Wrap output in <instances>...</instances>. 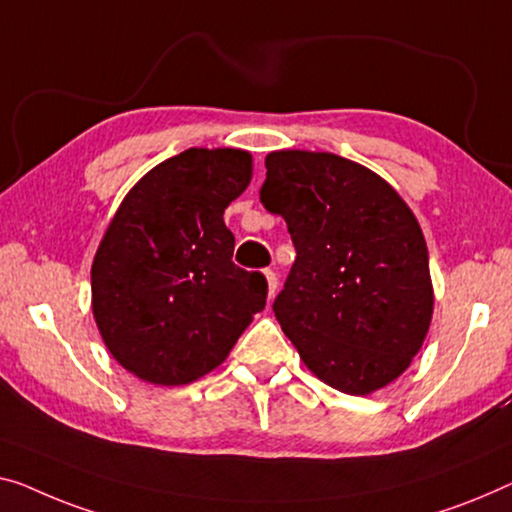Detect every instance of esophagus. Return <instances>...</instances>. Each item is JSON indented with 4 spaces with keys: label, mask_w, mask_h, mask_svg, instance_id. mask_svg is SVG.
<instances>
[{
    "label": "esophagus",
    "mask_w": 512,
    "mask_h": 512,
    "mask_svg": "<svg viewBox=\"0 0 512 512\" xmlns=\"http://www.w3.org/2000/svg\"><path fill=\"white\" fill-rule=\"evenodd\" d=\"M264 276H266V282H269V301H271L273 294H276V289H278V276L273 269H266Z\"/></svg>",
    "instance_id": "obj_1"
}]
</instances>
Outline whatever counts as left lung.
<instances>
[{"label": "left lung", "mask_w": 512, "mask_h": 512, "mask_svg": "<svg viewBox=\"0 0 512 512\" xmlns=\"http://www.w3.org/2000/svg\"><path fill=\"white\" fill-rule=\"evenodd\" d=\"M259 197L296 248L273 312L303 363L349 395L398 379L434 305L425 236L402 197L354 160L296 149L266 156Z\"/></svg>", "instance_id": "left-lung-1"}]
</instances>
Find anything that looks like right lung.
Returning a JSON list of instances; mask_svg holds the SVG:
<instances>
[{"label": "right lung", "instance_id": "1", "mask_svg": "<svg viewBox=\"0 0 512 512\" xmlns=\"http://www.w3.org/2000/svg\"><path fill=\"white\" fill-rule=\"evenodd\" d=\"M253 177L241 149H186L124 197L91 264L105 347L149 384L183 386L218 368L266 305V278L232 262L223 213Z\"/></svg>", "mask_w": 512, "mask_h": 512}]
</instances>
